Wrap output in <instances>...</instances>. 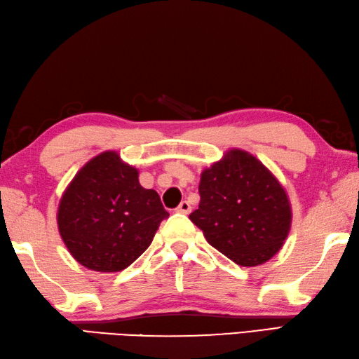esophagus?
Listing matches in <instances>:
<instances>
[{
  "label": "esophagus",
  "instance_id": "1",
  "mask_svg": "<svg viewBox=\"0 0 359 359\" xmlns=\"http://www.w3.org/2000/svg\"><path fill=\"white\" fill-rule=\"evenodd\" d=\"M175 212L184 213V215H188V213L191 212V205H190V202H188V201H182L180 204H179V207L175 208Z\"/></svg>",
  "mask_w": 359,
  "mask_h": 359
}]
</instances>
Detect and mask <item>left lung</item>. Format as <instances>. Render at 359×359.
<instances>
[{"instance_id": "obj_1", "label": "left lung", "mask_w": 359, "mask_h": 359, "mask_svg": "<svg viewBox=\"0 0 359 359\" xmlns=\"http://www.w3.org/2000/svg\"><path fill=\"white\" fill-rule=\"evenodd\" d=\"M199 196L190 219L226 257L256 266L281 250L292 221L287 194L251 154L233 149L205 169Z\"/></svg>"}]
</instances>
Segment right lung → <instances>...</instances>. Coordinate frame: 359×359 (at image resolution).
Returning a JSON list of instances; mask_svg holds the SVG:
<instances>
[{"label": "right lung", "instance_id": "1", "mask_svg": "<svg viewBox=\"0 0 359 359\" xmlns=\"http://www.w3.org/2000/svg\"><path fill=\"white\" fill-rule=\"evenodd\" d=\"M169 217L157 191L146 190L138 171L114 152L86 163L64 193L57 227L78 262L111 273L132 265Z\"/></svg>", "mask_w": 359, "mask_h": 359}]
</instances>
